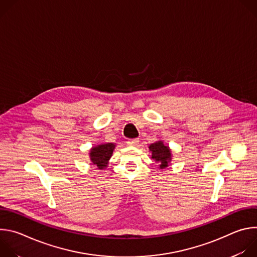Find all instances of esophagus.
I'll return each instance as SVG.
<instances>
[{
  "instance_id": "1",
  "label": "esophagus",
  "mask_w": 257,
  "mask_h": 257,
  "mask_svg": "<svg viewBox=\"0 0 257 257\" xmlns=\"http://www.w3.org/2000/svg\"><path fill=\"white\" fill-rule=\"evenodd\" d=\"M138 142H139L138 138H134V139H129V140L127 141V144H128V145H137Z\"/></svg>"
}]
</instances>
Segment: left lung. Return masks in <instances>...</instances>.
<instances>
[{"label": "left lung", "instance_id": "8db88e82", "mask_svg": "<svg viewBox=\"0 0 257 257\" xmlns=\"http://www.w3.org/2000/svg\"><path fill=\"white\" fill-rule=\"evenodd\" d=\"M150 152L152 153V159L160 166V169L169 167L172 161V154L169 146L164 144L163 141H157L150 145Z\"/></svg>", "mask_w": 257, "mask_h": 257}]
</instances>
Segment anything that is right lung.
<instances>
[{"label":"right lung","instance_id":"obj_1","mask_svg":"<svg viewBox=\"0 0 257 257\" xmlns=\"http://www.w3.org/2000/svg\"><path fill=\"white\" fill-rule=\"evenodd\" d=\"M115 150V144L113 143H100L90 150L89 157L93 165H95L99 170L105 169L108 165V161L111 159L113 152Z\"/></svg>","mask_w":257,"mask_h":257}]
</instances>
